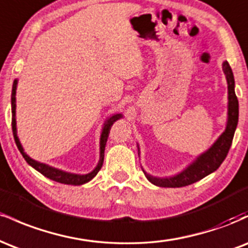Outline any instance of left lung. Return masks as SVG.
Masks as SVG:
<instances>
[{
    "mask_svg": "<svg viewBox=\"0 0 248 248\" xmlns=\"http://www.w3.org/2000/svg\"><path fill=\"white\" fill-rule=\"evenodd\" d=\"M223 71L225 77H226L227 99H229V102H227V121L225 130L220 134L217 140L213 142V144L209 149L197 156L195 161H192L186 169L182 170L177 175L171 176V177H155V176L149 175L144 171V169L142 168V171L144 172L147 179L154 186L162 187H181L190 186V184L201 181L205 176L216 171L223 163L230 148H231L239 118V102L234 92V77H233L231 66L227 62H223ZM138 150L139 156H140V147L139 146Z\"/></svg>",
    "mask_w": 248,
    "mask_h": 248,
    "instance_id": "8db88e82",
    "label": "left lung"
}]
</instances>
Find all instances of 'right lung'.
I'll return each instance as SVG.
<instances>
[{
    "label": "right lung",
    "mask_w": 248,
    "mask_h": 248,
    "mask_svg": "<svg viewBox=\"0 0 248 248\" xmlns=\"http://www.w3.org/2000/svg\"><path fill=\"white\" fill-rule=\"evenodd\" d=\"M17 82L18 80L15 79L13 84V91H11V126H13V134H14V139H15L16 146L18 148V150L21 152L22 156L24 157V160L28 162V164L36 169L37 171L41 172L42 175H44L45 177L52 179V181L58 182V183L62 184H69V186H81V184L87 183L90 182L91 179L94 178L96 176V173L99 172V170L101 169L102 163H104V156H105V147H106V142L108 139V135H109V130L112 124H114L116 120L119 119L124 118L121 113H115V114H112L109 118L105 121L104 126H102L101 129V134H100V158H99L98 164L94 169L92 170L91 172L88 173H72V172H67L64 171V170L57 169L55 167H51L49 164L42 163V162H38L33 158H31L27 153L24 152L23 147H22L21 141H19L18 136H17V128H16V90H17Z\"/></svg>",
    "instance_id": "add662e5"
}]
</instances>
